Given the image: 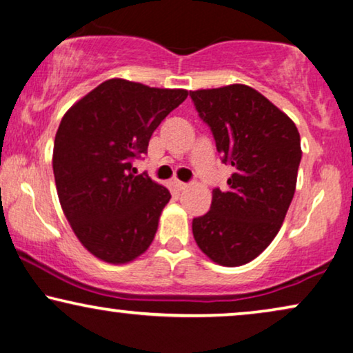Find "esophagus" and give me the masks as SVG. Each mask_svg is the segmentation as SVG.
Returning a JSON list of instances; mask_svg holds the SVG:
<instances>
[{"label":"esophagus","instance_id":"1","mask_svg":"<svg viewBox=\"0 0 353 353\" xmlns=\"http://www.w3.org/2000/svg\"><path fill=\"white\" fill-rule=\"evenodd\" d=\"M174 187L177 188V190H179V192H182V190H185V188H187L188 185H187V183H185V182L176 181V182H174Z\"/></svg>","mask_w":353,"mask_h":353}]
</instances>
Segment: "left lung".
I'll return each mask as SVG.
<instances>
[{
    "instance_id": "obj_1",
    "label": "left lung",
    "mask_w": 353,
    "mask_h": 353,
    "mask_svg": "<svg viewBox=\"0 0 353 353\" xmlns=\"http://www.w3.org/2000/svg\"><path fill=\"white\" fill-rule=\"evenodd\" d=\"M190 97L222 163L233 168L227 190L214 188L211 210L193 219V238L216 264L245 265L274 241L285 221L302 157L299 131L246 84L198 89Z\"/></svg>"
}]
</instances>
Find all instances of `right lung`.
<instances>
[{
	"instance_id": "right-lung-1",
	"label": "right lung",
	"mask_w": 353,
	"mask_h": 353,
	"mask_svg": "<svg viewBox=\"0 0 353 353\" xmlns=\"http://www.w3.org/2000/svg\"><path fill=\"white\" fill-rule=\"evenodd\" d=\"M187 89L112 78L79 99L56 132L52 170L62 211L79 243L108 264H128L152 245L171 193L134 158Z\"/></svg>"
}]
</instances>
